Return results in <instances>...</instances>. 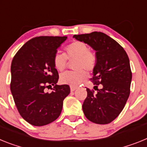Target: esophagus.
I'll list each match as a JSON object with an SVG mask.
<instances>
[{
  "instance_id": "34e87169",
  "label": "esophagus",
  "mask_w": 147,
  "mask_h": 147,
  "mask_svg": "<svg viewBox=\"0 0 147 147\" xmlns=\"http://www.w3.org/2000/svg\"><path fill=\"white\" fill-rule=\"evenodd\" d=\"M76 89H77V87H76V86H70V90H71V92L75 91Z\"/></svg>"
}]
</instances>
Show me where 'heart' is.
Returning <instances> with one entry per match:
<instances>
[{
    "mask_svg": "<svg viewBox=\"0 0 147 147\" xmlns=\"http://www.w3.org/2000/svg\"><path fill=\"white\" fill-rule=\"evenodd\" d=\"M66 55L63 53H56L53 57V65L58 71H63L66 68L68 60L73 61V67L76 70L67 71L60 76V81L62 84L76 86L81 84L87 77L86 69L91 72L96 65V56L89 51L86 43L81 41H74L69 44L65 49Z\"/></svg>",
    "mask_w": 147,
    "mask_h": 147,
    "instance_id": "b5f03b06",
    "label": "heart"
}]
</instances>
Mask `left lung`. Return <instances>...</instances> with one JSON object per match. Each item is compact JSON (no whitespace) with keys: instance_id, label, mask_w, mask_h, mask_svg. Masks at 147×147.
I'll list each match as a JSON object with an SVG mask.
<instances>
[{"instance_id":"left-lung-1","label":"left lung","mask_w":147,"mask_h":147,"mask_svg":"<svg viewBox=\"0 0 147 147\" xmlns=\"http://www.w3.org/2000/svg\"><path fill=\"white\" fill-rule=\"evenodd\" d=\"M95 51L96 65L92 82L98 92L86 88L87 97L82 108L89 121L107 124L114 121L123 110L129 96L132 72L127 52L118 42L100 32L75 35ZM98 85L102 87L98 89Z\"/></svg>"}]
</instances>
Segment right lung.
<instances>
[{"label": "right lung", "instance_id": "1", "mask_svg": "<svg viewBox=\"0 0 147 147\" xmlns=\"http://www.w3.org/2000/svg\"><path fill=\"white\" fill-rule=\"evenodd\" d=\"M67 37L40 36L26 42L16 53L11 65L10 89L23 118L40 127L55 121L61 115L69 85H58V72L53 65L57 49ZM54 86L51 93L46 88Z\"/></svg>", "mask_w": 147, "mask_h": 147}]
</instances>
